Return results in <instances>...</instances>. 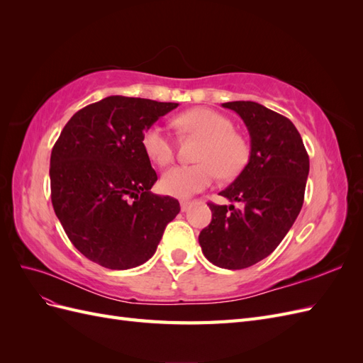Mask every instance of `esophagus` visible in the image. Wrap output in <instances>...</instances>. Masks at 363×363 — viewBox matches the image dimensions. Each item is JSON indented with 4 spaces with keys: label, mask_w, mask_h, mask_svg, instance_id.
<instances>
[{
    "label": "esophagus",
    "mask_w": 363,
    "mask_h": 363,
    "mask_svg": "<svg viewBox=\"0 0 363 363\" xmlns=\"http://www.w3.org/2000/svg\"><path fill=\"white\" fill-rule=\"evenodd\" d=\"M189 207H191V203H189V201H182V203H180V208H182V212L189 211Z\"/></svg>",
    "instance_id": "34e87169"
}]
</instances>
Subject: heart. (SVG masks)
Segmentation results:
<instances>
[{"mask_svg":"<svg viewBox=\"0 0 363 363\" xmlns=\"http://www.w3.org/2000/svg\"><path fill=\"white\" fill-rule=\"evenodd\" d=\"M186 133L201 138L196 150L195 164H179L162 175L160 188L164 194L188 199L208 188L216 172L224 179L235 177L248 162L250 147L247 140L235 131L232 119L212 108H192L175 119ZM142 148L147 157L164 167L174 157V144L160 124L150 125L142 135Z\"/></svg>","mask_w":363,"mask_h":363,"instance_id":"obj_1","label":"heart"}]
</instances>
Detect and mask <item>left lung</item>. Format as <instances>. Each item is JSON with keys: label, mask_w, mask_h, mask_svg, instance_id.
I'll use <instances>...</instances> for the list:
<instances>
[{"label": "left lung", "mask_w": 363, "mask_h": 363, "mask_svg": "<svg viewBox=\"0 0 363 363\" xmlns=\"http://www.w3.org/2000/svg\"><path fill=\"white\" fill-rule=\"evenodd\" d=\"M250 133V159L236 180L219 195L228 201L208 203L212 221L199 242L213 265L244 269L268 257L279 247L298 216L304 201L309 156L291 121L255 101H232Z\"/></svg>", "instance_id": "obj_1"}]
</instances>
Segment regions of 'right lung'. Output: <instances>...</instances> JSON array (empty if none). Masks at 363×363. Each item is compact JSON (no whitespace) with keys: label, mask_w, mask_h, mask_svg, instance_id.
<instances>
[{"label":"right lung","mask_w":363,"mask_h":363,"mask_svg":"<svg viewBox=\"0 0 363 363\" xmlns=\"http://www.w3.org/2000/svg\"><path fill=\"white\" fill-rule=\"evenodd\" d=\"M112 95L77 112L51 151L54 212L74 247L108 269H130L156 252L164 227L180 212L157 182L142 135L177 107Z\"/></svg>","instance_id":"1"}]
</instances>
